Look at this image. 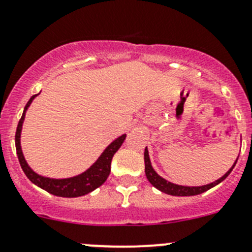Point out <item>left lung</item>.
<instances>
[{"instance_id": "8db88e82", "label": "left lung", "mask_w": 252, "mask_h": 252, "mask_svg": "<svg viewBox=\"0 0 252 252\" xmlns=\"http://www.w3.org/2000/svg\"><path fill=\"white\" fill-rule=\"evenodd\" d=\"M237 162V160H236ZM236 162L233 163V165L230 168V171L227 172L226 174L220 178V180L215 181V182L210 183V185H206V186H201V187H186V186H178V185H174V183L168 182V181H165L164 178L158 176L156 173L153 168H152V164H151V159H149V154H148V149L146 148L144 151V163H146V176H147V180L151 182L152 186L159 189V191L164 192L167 194H171V196H196V194L199 193H203V192L208 191L210 188L215 187L216 185L221 183L222 181L225 180L226 177L231 173V171L233 169Z\"/></svg>"}]
</instances>
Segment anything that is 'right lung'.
I'll list each match as a JSON object with an SVG mask.
<instances>
[{"instance_id": "1", "label": "right lung", "mask_w": 252, "mask_h": 252, "mask_svg": "<svg viewBox=\"0 0 252 252\" xmlns=\"http://www.w3.org/2000/svg\"><path fill=\"white\" fill-rule=\"evenodd\" d=\"M36 95L31 96L30 100L27 101L26 106H25L24 114H22L19 124H17V129H16L15 135V144L16 152H17V157H19V162L20 164H21L22 171L26 174L27 178H29L33 185L38 186V187L45 189V191H47L49 193L59 197H80L84 196V194H88L89 192L94 191L95 188L100 187V186L106 181L108 176H109L113 156H114L115 152L121 148V146L123 144L124 139H126V134H123L122 137L115 139L112 144H109L108 148H106L100 157H99V159L96 160L87 172H84V173L79 174V176L72 177V178H66V180H53V178H46V177L38 176V174L35 173L26 163V160H25L24 158V154H22L21 146H20V134H21V128L25 119V113H26V109L30 106L31 101L33 100V98H35Z\"/></svg>"}]
</instances>
